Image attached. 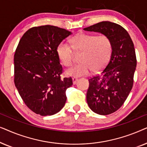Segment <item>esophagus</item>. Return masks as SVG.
I'll list each match as a JSON object with an SVG mask.
<instances>
[{"mask_svg":"<svg viewBox=\"0 0 147 147\" xmlns=\"http://www.w3.org/2000/svg\"><path fill=\"white\" fill-rule=\"evenodd\" d=\"M72 80H73V84H76V82H78V78H76V77H74V78H72Z\"/></svg>","mask_w":147,"mask_h":147,"instance_id":"esophagus-1","label":"esophagus"}]
</instances>
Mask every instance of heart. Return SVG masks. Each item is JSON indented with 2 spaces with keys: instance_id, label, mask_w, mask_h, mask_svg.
<instances>
[{
  "instance_id": "heart-1",
  "label": "heart",
  "mask_w": 147,
  "mask_h": 147,
  "mask_svg": "<svg viewBox=\"0 0 147 147\" xmlns=\"http://www.w3.org/2000/svg\"><path fill=\"white\" fill-rule=\"evenodd\" d=\"M82 52L80 61L66 71L69 76L79 77L87 75L90 69L93 72L101 70L108 63L111 57L113 45L107 35L81 33L71 39V45L61 42L58 45V57L66 67L73 63L74 51Z\"/></svg>"
}]
</instances>
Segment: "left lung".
I'll use <instances>...</instances> for the list:
<instances>
[{
    "mask_svg": "<svg viewBox=\"0 0 147 147\" xmlns=\"http://www.w3.org/2000/svg\"><path fill=\"white\" fill-rule=\"evenodd\" d=\"M84 29L108 36L113 45L111 57L105 69L88 80L86 95L92 111L108 115L123 105L133 86L136 67L134 43L125 29L110 21L100 22Z\"/></svg>",
    "mask_w": 147,
    "mask_h": 147,
    "instance_id": "obj_1",
    "label": "left lung"
}]
</instances>
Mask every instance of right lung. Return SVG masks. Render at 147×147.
<instances>
[{"mask_svg": "<svg viewBox=\"0 0 147 147\" xmlns=\"http://www.w3.org/2000/svg\"><path fill=\"white\" fill-rule=\"evenodd\" d=\"M71 33L52 25L34 27L20 39L14 55V82L25 105L35 114L51 116L65 105L71 78H61L58 45Z\"/></svg>", "mask_w": 147, "mask_h": 147, "instance_id": "obj_1", "label": "right lung"}]
</instances>
